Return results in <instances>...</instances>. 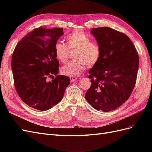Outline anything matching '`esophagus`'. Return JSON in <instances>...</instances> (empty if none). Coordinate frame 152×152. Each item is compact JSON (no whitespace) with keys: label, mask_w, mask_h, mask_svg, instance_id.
Wrapping results in <instances>:
<instances>
[{"label":"esophagus","mask_w":152,"mask_h":152,"mask_svg":"<svg viewBox=\"0 0 152 152\" xmlns=\"http://www.w3.org/2000/svg\"><path fill=\"white\" fill-rule=\"evenodd\" d=\"M70 82H73V81L77 80L78 78L75 76H70Z\"/></svg>","instance_id":"esophagus-1"}]
</instances>
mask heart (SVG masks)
Here are the masks:
<instances>
[{
  "mask_svg": "<svg viewBox=\"0 0 152 152\" xmlns=\"http://www.w3.org/2000/svg\"><path fill=\"white\" fill-rule=\"evenodd\" d=\"M66 45L57 42L54 45V54L56 58L61 63L66 62L69 50L75 49L73 55L75 60L68 63L63 66V74L70 76H77L83 72L87 66L92 67L98 62L102 50L99 45L84 32L75 31L68 34L66 37Z\"/></svg>",
  "mask_w": 152,
  "mask_h": 152,
  "instance_id": "1",
  "label": "heart"
}]
</instances>
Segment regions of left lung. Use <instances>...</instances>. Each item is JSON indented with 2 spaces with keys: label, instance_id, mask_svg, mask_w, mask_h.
Here are the masks:
<instances>
[{
  "label": "left lung",
  "instance_id": "8db88e82",
  "mask_svg": "<svg viewBox=\"0 0 152 152\" xmlns=\"http://www.w3.org/2000/svg\"><path fill=\"white\" fill-rule=\"evenodd\" d=\"M102 50L98 62L89 71L91 85L86 99L92 107L104 112L126 102L136 84L139 56L131 39L109 27L91 31Z\"/></svg>",
  "mask_w": 152,
  "mask_h": 152
}]
</instances>
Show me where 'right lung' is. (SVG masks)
Masks as SVG:
<instances>
[{
  "instance_id": "right-lung-1",
  "label": "right lung",
  "mask_w": 152,
  "mask_h": 152,
  "mask_svg": "<svg viewBox=\"0 0 152 152\" xmlns=\"http://www.w3.org/2000/svg\"><path fill=\"white\" fill-rule=\"evenodd\" d=\"M63 30L40 26L24 36L14 50L11 68L15 89L31 108L42 111L51 108L61 100L70 84L68 77L58 75L59 63L54 54V45Z\"/></svg>"
}]
</instances>
